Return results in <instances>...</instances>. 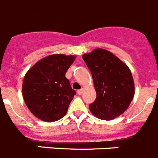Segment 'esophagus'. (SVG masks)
Instances as JSON below:
<instances>
[{
    "mask_svg": "<svg viewBox=\"0 0 158 158\" xmlns=\"http://www.w3.org/2000/svg\"><path fill=\"white\" fill-rule=\"evenodd\" d=\"M83 91H84V89H79V90H77V94L78 95H81L82 93H83Z\"/></svg>",
    "mask_w": 158,
    "mask_h": 158,
    "instance_id": "esophagus-1",
    "label": "esophagus"
}]
</instances>
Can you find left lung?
<instances>
[{
    "label": "left lung",
    "instance_id": "left-lung-1",
    "mask_svg": "<svg viewBox=\"0 0 158 158\" xmlns=\"http://www.w3.org/2000/svg\"><path fill=\"white\" fill-rule=\"evenodd\" d=\"M82 58L92 73L96 98L89 105L93 115L111 120L122 115L135 96V83L129 67L115 54L97 48Z\"/></svg>",
    "mask_w": 158,
    "mask_h": 158
}]
</instances>
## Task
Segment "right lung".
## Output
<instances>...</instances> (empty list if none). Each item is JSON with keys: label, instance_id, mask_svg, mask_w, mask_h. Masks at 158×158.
Returning <instances> with one entry per match:
<instances>
[{"label": "right lung", "instance_id": "1", "mask_svg": "<svg viewBox=\"0 0 158 158\" xmlns=\"http://www.w3.org/2000/svg\"><path fill=\"white\" fill-rule=\"evenodd\" d=\"M75 58V55L51 54L38 61L25 74L23 98L36 118L51 123L65 115L76 94L65 73Z\"/></svg>", "mask_w": 158, "mask_h": 158}]
</instances>
